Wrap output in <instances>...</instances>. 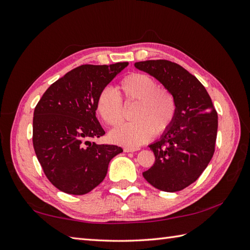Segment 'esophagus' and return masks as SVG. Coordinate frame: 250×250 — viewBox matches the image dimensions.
Listing matches in <instances>:
<instances>
[{"label":"esophagus","instance_id":"esophagus-1","mask_svg":"<svg viewBox=\"0 0 250 250\" xmlns=\"http://www.w3.org/2000/svg\"><path fill=\"white\" fill-rule=\"evenodd\" d=\"M124 150H125V152H134V151L140 150V148H137V147H135V148H131V147H125V148H124Z\"/></svg>","mask_w":250,"mask_h":250}]
</instances>
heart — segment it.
Listing matches in <instances>:
<instances>
[{
	"label": "heart",
	"mask_w": 250,
	"mask_h": 250,
	"mask_svg": "<svg viewBox=\"0 0 250 250\" xmlns=\"http://www.w3.org/2000/svg\"><path fill=\"white\" fill-rule=\"evenodd\" d=\"M125 104L135 106L132 111L134 121L122 125L110 132L109 139L116 144L134 148L149 141L153 132L162 134L172 125L177 111L174 94L159 88L156 79L144 73H131L121 78L117 93L103 88L95 100V110L106 125H118L122 120Z\"/></svg>",
	"instance_id": "obj_1"
}]
</instances>
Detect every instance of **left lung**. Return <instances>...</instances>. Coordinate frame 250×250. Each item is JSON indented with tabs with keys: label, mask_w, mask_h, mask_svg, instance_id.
Listing matches in <instances>:
<instances>
[{
	"label": "left lung",
	"mask_w": 250,
	"mask_h": 250,
	"mask_svg": "<svg viewBox=\"0 0 250 250\" xmlns=\"http://www.w3.org/2000/svg\"><path fill=\"white\" fill-rule=\"evenodd\" d=\"M134 66L158 79L176 99L173 124L149 145L156 161L143 173L155 188L176 192L194 183L213 158L218 116L203 84L177 63L147 60Z\"/></svg>",
	"instance_id": "1"
}]
</instances>
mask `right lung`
Here are the masks:
<instances>
[{
    "mask_svg": "<svg viewBox=\"0 0 250 250\" xmlns=\"http://www.w3.org/2000/svg\"><path fill=\"white\" fill-rule=\"evenodd\" d=\"M128 64L78 66L52 83L37 103L34 150L46 177L63 192H90L103 182L111 159L122 152L118 146L91 140L105 134L95 117L98 94Z\"/></svg>",
    "mask_w": 250,
    "mask_h": 250,
    "instance_id": "right-lung-1",
    "label": "right lung"
}]
</instances>
